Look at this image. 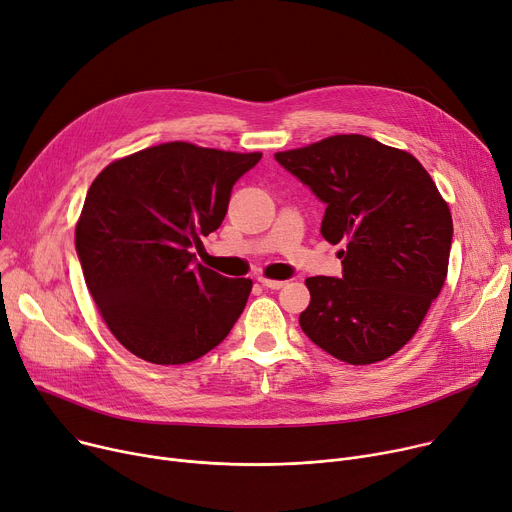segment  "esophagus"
Listing matches in <instances>:
<instances>
[{
	"label": "esophagus",
	"instance_id": "34e87169",
	"mask_svg": "<svg viewBox=\"0 0 512 512\" xmlns=\"http://www.w3.org/2000/svg\"><path fill=\"white\" fill-rule=\"evenodd\" d=\"M259 284L261 286H265V288H270V290H280V288H284V280H267V278H259Z\"/></svg>",
	"mask_w": 512,
	"mask_h": 512
}]
</instances>
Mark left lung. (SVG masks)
Listing matches in <instances>:
<instances>
[{
  "mask_svg": "<svg viewBox=\"0 0 512 512\" xmlns=\"http://www.w3.org/2000/svg\"><path fill=\"white\" fill-rule=\"evenodd\" d=\"M278 164L326 203L321 236L342 278L305 284L301 330L351 365L384 361L405 346L444 286L452 245L446 201L419 161L363 134H336L276 153Z\"/></svg>",
  "mask_w": 512,
  "mask_h": 512,
  "instance_id": "obj_1",
  "label": "left lung"
}]
</instances>
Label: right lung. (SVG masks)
Returning a JSON list of instances; mask_svg holds the SVG:
<instances>
[{
	"mask_svg": "<svg viewBox=\"0 0 512 512\" xmlns=\"http://www.w3.org/2000/svg\"><path fill=\"white\" fill-rule=\"evenodd\" d=\"M259 159L176 141L118 159L93 180L76 255L107 328L132 355L182 365L230 334L253 282L207 270L191 251L222 226L232 186Z\"/></svg>",
	"mask_w": 512,
	"mask_h": 512,
	"instance_id": "add662e5",
	"label": "right lung"
}]
</instances>
